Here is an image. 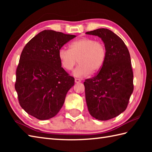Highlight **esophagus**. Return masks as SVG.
Returning <instances> with one entry per match:
<instances>
[{"instance_id": "34e87169", "label": "esophagus", "mask_w": 152, "mask_h": 152, "mask_svg": "<svg viewBox=\"0 0 152 152\" xmlns=\"http://www.w3.org/2000/svg\"><path fill=\"white\" fill-rule=\"evenodd\" d=\"M74 81H75V83H80V82H81V80L78 79V78H75Z\"/></svg>"}]
</instances>
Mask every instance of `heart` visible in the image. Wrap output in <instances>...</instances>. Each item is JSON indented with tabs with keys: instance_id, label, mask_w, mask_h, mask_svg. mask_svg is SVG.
<instances>
[{
	"instance_id": "heart-1",
	"label": "heart",
	"mask_w": 152,
	"mask_h": 152,
	"mask_svg": "<svg viewBox=\"0 0 152 152\" xmlns=\"http://www.w3.org/2000/svg\"><path fill=\"white\" fill-rule=\"evenodd\" d=\"M106 56L104 44L90 37H83L72 42L69 50L61 48L58 57L64 69L70 70L79 61V65L73 71V75L83 78L101 70Z\"/></svg>"
}]
</instances>
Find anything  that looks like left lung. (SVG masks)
Instances as JSON below:
<instances>
[{"label":"left lung","instance_id":"1","mask_svg":"<svg viewBox=\"0 0 152 152\" xmlns=\"http://www.w3.org/2000/svg\"><path fill=\"white\" fill-rule=\"evenodd\" d=\"M86 34L101 38L106 51L104 64L97 75L83 83L87 105L92 117L108 120L125 110L133 91L130 54L121 38L107 28Z\"/></svg>","mask_w":152,"mask_h":152}]
</instances>
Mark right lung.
I'll return each instance as SVG.
<instances>
[{
  "instance_id": "add662e5",
  "label": "right lung",
  "mask_w": 152,
  "mask_h": 152,
  "mask_svg": "<svg viewBox=\"0 0 152 152\" xmlns=\"http://www.w3.org/2000/svg\"><path fill=\"white\" fill-rule=\"evenodd\" d=\"M76 36L44 30L25 45L16 70L19 104L40 120L54 117L64 104L74 78L61 67L58 53Z\"/></svg>"
}]
</instances>
